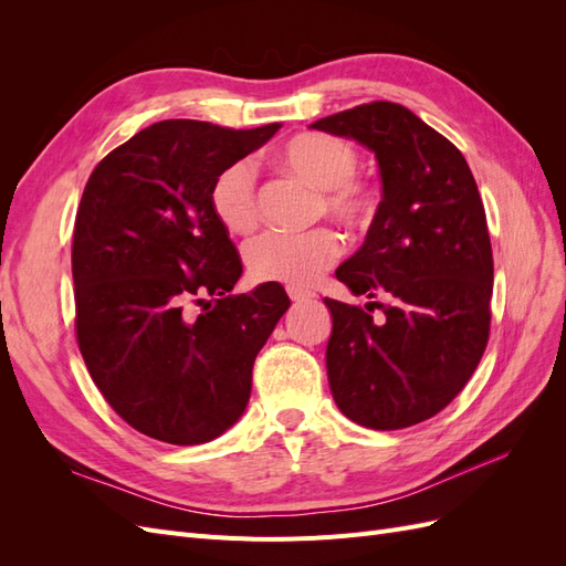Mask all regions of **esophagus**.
<instances>
[{"mask_svg":"<svg viewBox=\"0 0 566 566\" xmlns=\"http://www.w3.org/2000/svg\"><path fill=\"white\" fill-rule=\"evenodd\" d=\"M287 295H290V300H293L295 304H300V302H310V300H314V297H316L314 293H310V290H300V287H287Z\"/></svg>","mask_w":566,"mask_h":566,"instance_id":"obj_1","label":"esophagus"}]
</instances>
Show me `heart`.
<instances>
[{
  "instance_id": "b5f03b06",
  "label": "heart",
  "mask_w": 566,
  "mask_h": 566,
  "mask_svg": "<svg viewBox=\"0 0 566 566\" xmlns=\"http://www.w3.org/2000/svg\"><path fill=\"white\" fill-rule=\"evenodd\" d=\"M276 165L316 188L318 212L352 229H364L373 221L375 196L370 186L356 177L361 156L349 142L325 132H300L276 150ZM210 210L229 233H248L256 224L260 202L252 163L235 160L219 169L210 186ZM339 254V235L325 227L306 233L266 231L252 238L243 250L254 281L290 287L316 283Z\"/></svg>"
}]
</instances>
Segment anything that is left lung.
<instances>
[{
    "label": "left lung",
    "instance_id": "1",
    "mask_svg": "<svg viewBox=\"0 0 566 566\" xmlns=\"http://www.w3.org/2000/svg\"><path fill=\"white\" fill-rule=\"evenodd\" d=\"M314 129L352 136L380 165L382 200L366 243L335 276L370 304L325 297L331 391L349 420L403 430L437 416L479 366L491 331L493 252L482 196L462 153L391 101H373Z\"/></svg>",
    "mask_w": 566,
    "mask_h": 566
}]
</instances>
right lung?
I'll return each mask as SVG.
<instances>
[{
	"label": "right lung",
	"instance_id": "1",
	"mask_svg": "<svg viewBox=\"0 0 566 566\" xmlns=\"http://www.w3.org/2000/svg\"><path fill=\"white\" fill-rule=\"evenodd\" d=\"M279 127L163 119L111 150L84 186L73 233L77 347L111 408L150 439L191 447L227 432L290 306L281 285L231 293L243 262L210 210L219 169Z\"/></svg>",
	"mask_w": 566,
	"mask_h": 566
}]
</instances>
